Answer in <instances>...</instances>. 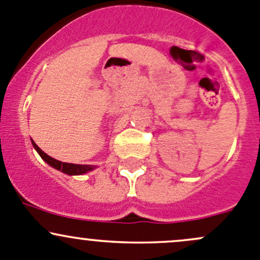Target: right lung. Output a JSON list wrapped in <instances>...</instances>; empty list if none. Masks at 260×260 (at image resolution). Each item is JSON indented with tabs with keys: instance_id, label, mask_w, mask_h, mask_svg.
<instances>
[{
	"instance_id": "1",
	"label": "right lung",
	"mask_w": 260,
	"mask_h": 260,
	"mask_svg": "<svg viewBox=\"0 0 260 260\" xmlns=\"http://www.w3.org/2000/svg\"><path fill=\"white\" fill-rule=\"evenodd\" d=\"M31 142H32L34 148L38 151V153L40 154L41 158H43L46 164L50 165V166L54 167L55 170L61 171L62 174L70 175V176H77V175L88 174V172L93 171L94 169H96V166H93V165H75V164H68V162L57 161V159L52 158V157H50L49 154H46L44 151H41L40 147L36 145L34 141H31Z\"/></svg>"
}]
</instances>
